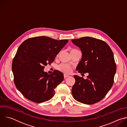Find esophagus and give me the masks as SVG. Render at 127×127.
I'll use <instances>...</instances> for the list:
<instances>
[{"label":"esophagus","instance_id":"esophagus-1","mask_svg":"<svg viewBox=\"0 0 127 127\" xmlns=\"http://www.w3.org/2000/svg\"><path fill=\"white\" fill-rule=\"evenodd\" d=\"M68 76H69L68 75H67V74H64V78H67V77H68Z\"/></svg>","mask_w":127,"mask_h":127}]
</instances>
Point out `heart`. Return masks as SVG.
I'll list each match as a JSON object with an SVG mask.
<instances>
[{
    "label": "heart",
    "instance_id": "b5f03b06",
    "mask_svg": "<svg viewBox=\"0 0 127 127\" xmlns=\"http://www.w3.org/2000/svg\"><path fill=\"white\" fill-rule=\"evenodd\" d=\"M77 51H78V50L75 49H73V48H72V49H70V53L73 52ZM58 69L59 71L63 72V73L68 74L71 72V70H72V67L67 64H61L58 67Z\"/></svg>",
    "mask_w": 127,
    "mask_h": 127
}]
</instances>
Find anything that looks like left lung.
<instances>
[{"label":"left lung","instance_id":"8db88e82","mask_svg":"<svg viewBox=\"0 0 127 127\" xmlns=\"http://www.w3.org/2000/svg\"><path fill=\"white\" fill-rule=\"evenodd\" d=\"M82 54L76 67L80 73H88L87 78L74 75L75 83L72 94L77 101L93 104L103 99L114 83L116 64L110 46L104 41L85 37L72 40Z\"/></svg>","mask_w":127,"mask_h":127}]
</instances>
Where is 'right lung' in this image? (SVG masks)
<instances>
[{"label": "right lung", "instance_id": "obj_1", "mask_svg": "<svg viewBox=\"0 0 127 127\" xmlns=\"http://www.w3.org/2000/svg\"><path fill=\"white\" fill-rule=\"evenodd\" d=\"M68 42L40 36L25 40L18 48L12 63L14 82L28 99L42 103L54 96L63 74L56 70L48 74L44 69L54 61Z\"/></svg>", "mask_w": 127, "mask_h": 127}]
</instances>
